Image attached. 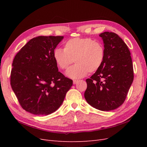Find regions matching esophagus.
I'll return each mask as SVG.
<instances>
[{
	"label": "esophagus",
	"mask_w": 147,
	"mask_h": 147,
	"mask_svg": "<svg viewBox=\"0 0 147 147\" xmlns=\"http://www.w3.org/2000/svg\"><path fill=\"white\" fill-rule=\"evenodd\" d=\"M78 82V80H74V81H73V83H74V84H77Z\"/></svg>",
	"instance_id": "obj_1"
}]
</instances>
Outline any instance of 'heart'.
Masks as SVG:
<instances>
[{"instance_id": "1", "label": "heart", "mask_w": 147, "mask_h": 147, "mask_svg": "<svg viewBox=\"0 0 147 147\" xmlns=\"http://www.w3.org/2000/svg\"><path fill=\"white\" fill-rule=\"evenodd\" d=\"M105 57L103 45L90 38H73L67 41L64 50L56 48L53 58L58 67L65 70L74 62L75 64L67 70V77L78 79L96 72L102 65Z\"/></svg>"}]
</instances>
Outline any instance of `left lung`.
I'll return each instance as SVG.
<instances>
[{"mask_svg": "<svg viewBox=\"0 0 147 147\" xmlns=\"http://www.w3.org/2000/svg\"><path fill=\"white\" fill-rule=\"evenodd\" d=\"M105 57L102 65L86 79L84 98L93 107L102 111L117 109L126 99L134 80V71L126 44L114 32H104Z\"/></svg>", "mask_w": 147, "mask_h": 147, "instance_id": "left-lung-1", "label": "left lung"}]
</instances>
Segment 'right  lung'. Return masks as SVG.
I'll use <instances>...</instances> for the list:
<instances>
[{"label": "right lung", "mask_w": 147, "mask_h": 147, "mask_svg": "<svg viewBox=\"0 0 147 147\" xmlns=\"http://www.w3.org/2000/svg\"><path fill=\"white\" fill-rule=\"evenodd\" d=\"M63 36H38L22 48L13 59L10 84L21 106L38 115L55 112L73 81L59 72L53 51Z\"/></svg>", "instance_id": "obj_1"}]
</instances>
